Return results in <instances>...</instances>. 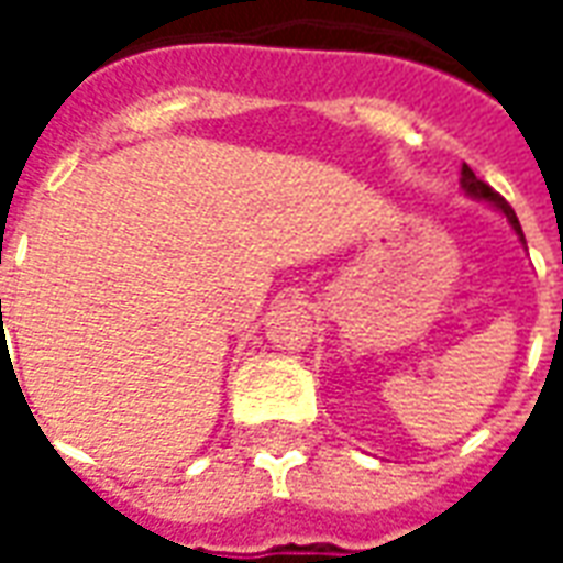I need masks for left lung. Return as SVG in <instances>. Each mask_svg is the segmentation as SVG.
Masks as SVG:
<instances>
[{
	"label": "left lung",
	"mask_w": 563,
	"mask_h": 563,
	"mask_svg": "<svg viewBox=\"0 0 563 563\" xmlns=\"http://www.w3.org/2000/svg\"><path fill=\"white\" fill-rule=\"evenodd\" d=\"M460 186H463V191H466V195H473V198H478V200H487L490 207H497V210H500V213L509 219V225H512L515 234L521 238V243H525V231H521V225H518V216H515L512 207H509V203H506V200H503L500 195L494 191V188L487 186V183H482V179H478V176H475V173L470 170L466 164H463V170H460Z\"/></svg>",
	"instance_id": "1"
}]
</instances>
